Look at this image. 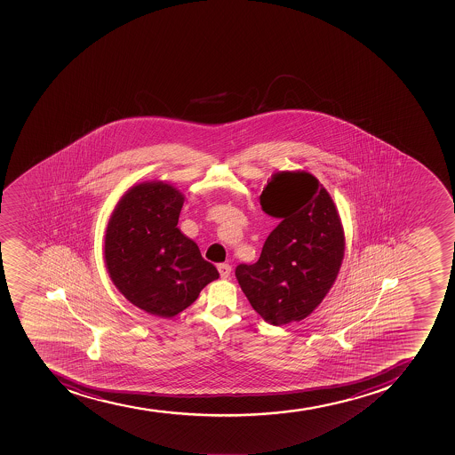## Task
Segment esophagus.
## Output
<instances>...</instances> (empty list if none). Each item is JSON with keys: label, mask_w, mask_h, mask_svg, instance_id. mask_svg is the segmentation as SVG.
I'll use <instances>...</instances> for the list:
<instances>
[{"label": "esophagus", "mask_w": 455, "mask_h": 455, "mask_svg": "<svg viewBox=\"0 0 455 455\" xmlns=\"http://www.w3.org/2000/svg\"><path fill=\"white\" fill-rule=\"evenodd\" d=\"M218 271L221 274V278H228L229 274H231V267L228 264H220L218 265Z\"/></svg>", "instance_id": "1"}]
</instances>
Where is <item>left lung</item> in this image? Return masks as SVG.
Segmentation results:
<instances>
[{
  "mask_svg": "<svg viewBox=\"0 0 455 455\" xmlns=\"http://www.w3.org/2000/svg\"><path fill=\"white\" fill-rule=\"evenodd\" d=\"M260 206L280 224L265 240L258 262L237 265L235 277L265 321L289 324L307 318L333 286L345 251L342 224L311 173H275Z\"/></svg>",
  "mask_w": 455,
  "mask_h": 455,
  "instance_id": "8db88e82",
  "label": "left lung"
}]
</instances>
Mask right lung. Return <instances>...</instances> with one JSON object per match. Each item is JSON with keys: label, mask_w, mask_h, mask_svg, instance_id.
Wrapping results in <instances>:
<instances>
[{"label": "right lung", "mask_w": 455, "mask_h": 455, "mask_svg": "<svg viewBox=\"0 0 455 455\" xmlns=\"http://www.w3.org/2000/svg\"><path fill=\"white\" fill-rule=\"evenodd\" d=\"M184 197L164 182L128 190L108 221L104 259L115 286L132 305L171 318L220 277L199 247L177 228Z\"/></svg>", "instance_id": "1"}]
</instances>
